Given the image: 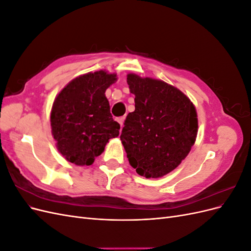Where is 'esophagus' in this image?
<instances>
[{
    "instance_id": "34e87169",
    "label": "esophagus",
    "mask_w": 251,
    "mask_h": 251,
    "mask_svg": "<svg viewBox=\"0 0 251 251\" xmlns=\"http://www.w3.org/2000/svg\"><path fill=\"white\" fill-rule=\"evenodd\" d=\"M124 121H125V117H119V118H117V123L120 125V126H121V127H123Z\"/></svg>"
}]
</instances>
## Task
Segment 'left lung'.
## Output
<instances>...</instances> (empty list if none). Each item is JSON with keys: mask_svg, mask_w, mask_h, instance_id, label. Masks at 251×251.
Returning <instances> with one entry per match:
<instances>
[{"mask_svg": "<svg viewBox=\"0 0 251 251\" xmlns=\"http://www.w3.org/2000/svg\"><path fill=\"white\" fill-rule=\"evenodd\" d=\"M135 95L120 135L128 162L138 175L159 178L188 155L196 141L198 118L189 98L162 80L127 74Z\"/></svg>", "mask_w": 251, "mask_h": 251, "instance_id": "obj_1", "label": "left lung"}]
</instances>
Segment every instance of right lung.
<instances>
[{"mask_svg": "<svg viewBox=\"0 0 251 251\" xmlns=\"http://www.w3.org/2000/svg\"><path fill=\"white\" fill-rule=\"evenodd\" d=\"M116 79V74L102 70L87 73L71 80L56 96L51 110V130L66 160L91 165L109 140L119 135L120 126L113 119L104 95Z\"/></svg>", "mask_w": 251, "mask_h": 251, "instance_id": "add662e5", "label": "right lung"}]
</instances>
